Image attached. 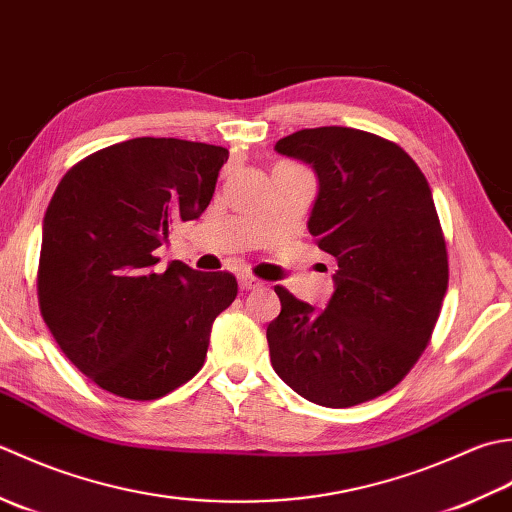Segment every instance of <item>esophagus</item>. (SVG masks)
Returning <instances> with one entry per match:
<instances>
[{
  "mask_svg": "<svg viewBox=\"0 0 512 512\" xmlns=\"http://www.w3.org/2000/svg\"><path fill=\"white\" fill-rule=\"evenodd\" d=\"M238 285H241L243 291H252V289L263 287V283H260V280L256 276H252V274H241V276H238Z\"/></svg>",
  "mask_w": 512,
  "mask_h": 512,
  "instance_id": "1",
  "label": "esophagus"
}]
</instances>
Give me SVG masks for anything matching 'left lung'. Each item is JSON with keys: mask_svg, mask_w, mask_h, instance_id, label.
<instances>
[{"mask_svg": "<svg viewBox=\"0 0 512 512\" xmlns=\"http://www.w3.org/2000/svg\"><path fill=\"white\" fill-rule=\"evenodd\" d=\"M318 174L309 234L336 258V291L316 311L276 287L271 367L302 398L344 409L400 384L431 342L448 254L429 181L398 143L327 125L276 143Z\"/></svg>", "mask_w": 512, "mask_h": 512, "instance_id": "8db88e82", "label": "left lung"}]
</instances>
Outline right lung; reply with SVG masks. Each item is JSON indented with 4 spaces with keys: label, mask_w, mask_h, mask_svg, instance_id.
Segmentation results:
<instances>
[{
    "label": "right lung",
    "mask_w": 512,
    "mask_h": 512,
    "mask_svg": "<svg viewBox=\"0 0 512 512\" xmlns=\"http://www.w3.org/2000/svg\"><path fill=\"white\" fill-rule=\"evenodd\" d=\"M227 156L221 145L139 137L86 156L57 185L44 216L39 309L97 387L156 400L203 367L236 278L181 260L156 271L154 249L205 212Z\"/></svg>",
    "instance_id": "right-lung-1"
}]
</instances>
